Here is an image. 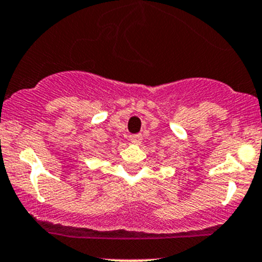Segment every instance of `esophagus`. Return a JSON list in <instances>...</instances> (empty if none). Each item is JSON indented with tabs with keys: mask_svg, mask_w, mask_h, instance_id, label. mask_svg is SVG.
Wrapping results in <instances>:
<instances>
[{
	"mask_svg": "<svg viewBox=\"0 0 262 262\" xmlns=\"http://www.w3.org/2000/svg\"><path fill=\"white\" fill-rule=\"evenodd\" d=\"M130 142L134 144H139L142 142L141 134H136V136H130Z\"/></svg>",
	"mask_w": 262,
	"mask_h": 262,
	"instance_id": "obj_1",
	"label": "esophagus"
}]
</instances>
